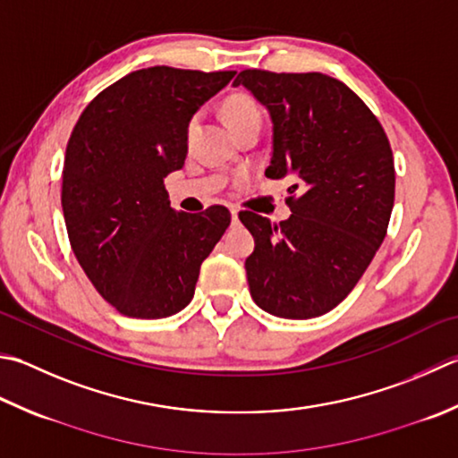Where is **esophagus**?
I'll return each mask as SVG.
<instances>
[{
	"label": "esophagus",
	"mask_w": 458,
	"mask_h": 458,
	"mask_svg": "<svg viewBox=\"0 0 458 458\" xmlns=\"http://www.w3.org/2000/svg\"><path fill=\"white\" fill-rule=\"evenodd\" d=\"M230 214H232V224H238V222H240V218H238V210H236V208H232V210H230Z\"/></svg>",
	"instance_id": "34e87169"
}]
</instances>
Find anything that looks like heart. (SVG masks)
Instances as JSON below:
<instances>
[{
    "instance_id": "1",
    "label": "heart",
    "mask_w": 458,
    "mask_h": 458,
    "mask_svg": "<svg viewBox=\"0 0 458 458\" xmlns=\"http://www.w3.org/2000/svg\"><path fill=\"white\" fill-rule=\"evenodd\" d=\"M222 113L226 116V121L234 132H240L248 127H262V109H259L256 98H252L250 95H244V93L230 95L222 105ZM196 123H199V116H194L191 121L188 131L192 132Z\"/></svg>"
}]
</instances>
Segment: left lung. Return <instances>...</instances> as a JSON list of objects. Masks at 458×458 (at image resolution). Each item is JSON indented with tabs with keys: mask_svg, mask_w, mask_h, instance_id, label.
Instances as JSON below:
<instances>
[{
	"mask_svg": "<svg viewBox=\"0 0 458 458\" xmlns=\"http://www.w3.org/2000/svg\"><path fill=\"white\" fill-rule=\"evenodd\" d=\"M234 85L270 111L266 176L298 181L288 188V220L238 214L256 240L246 258L250 293L277 318L324 316L355 288L387 234L395 200L389 139L369 106L324 73L246 69Z\"/></svg>",
	"mask_w": 458,
	"mask_h": 458,
	"instance_id": "obj_1",
	"label": "left lung"
}]
</instances>
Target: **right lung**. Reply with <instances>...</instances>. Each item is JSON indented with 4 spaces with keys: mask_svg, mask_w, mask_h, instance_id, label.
<instances>
[{
    "mask_svg": "<svg viewBox=\"0 0 458 458\" xmlns=\"http://www.w3.org/2000/svg\"><path fill=\"white\" fill-rule=\"evenodd\" d=\"M236 71L157 65L98 93L71 132L61 204L71 248L95 290L127 318L160 319L191 303L230 210L170 208L165 178L182 168L188 123Z\"/></svg>",
    "mask_w": 458,
    "mask_h": 458,
    "instance_id": "1",
    "label": "right lung"
}]
</instances>
